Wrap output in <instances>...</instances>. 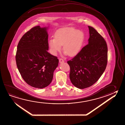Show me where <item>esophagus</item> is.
I'll use <instances>...</instances> for the list:
<instances>
[{
    "label": "esophagus",
    "instance_id": "34e87169",
    "mask_svg": "<svg viewBox=\"0 0 125 125\" xmlns=\"http://www.w3.org/2000/svg\"><path fill=\"white\" fill-rule=\"evenodd\" d=\"M64 60H63V59H62V58H60L59 59V63H63L64 62Z\"/></svg>",
    "mask_w": 125,
    "mask_h": 125
}]
</instances>
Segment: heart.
<instances>
[{
  "mask_svg": "<svg viewBox=\"0 0 125 125\" xmlns=\"http://www.w3.org/2000/svg\"><path fill=\"white\" fill-rule=\"evenodd\" d=\"M84 39L85 34L82 30L72 27H64L55 32L54 38L50 40L49 45L53 55L60 51L63 46V51L70 57H74L81 51Z\"/></svg>",
  "mask_w": 125,
  "mask_h": 125,
  "instance_id": "heart-1",
  "label": "heart"
}]
</instances>
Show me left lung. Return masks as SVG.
Returning <instances> with one entry per match:
<instances>
[{
	"mask_svg": "<svg viewBox=\"0 0 125 125\" xmlns=\"http://www.w3.org/2000/svg\"><path fill=\"white\" fill-rule=\"evenodd\" d=\"M88 28V44L67 62L70 68V80L80 89L90 87L97 82L107 64V47L105 40L94 28Z\"/></svg>",
	"mask_w": 125,
	"mask_h": 125,
	"instance_id": "8db88e82",
	"label": "left lung"
}]
</instances>
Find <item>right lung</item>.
Segmentation results:
<instances>
[{
  "label": "right lung",
  "mask_w": 125,
  "mask_h": 125,
  "mask_svg": "<svg viewBox=\"0 0 125 125\" xmlns=\"http://www.w3.org/2000/svg\"><path fill=\"white\" fill-rule=\"evenodd\" d=\"M49 26L35 27L18 44L16 61L22 78L29 85L42 89L50 84L58 65L57 57L48 52Z\"/></svg>",
  "instance_id": "1"
}]
</instances>
